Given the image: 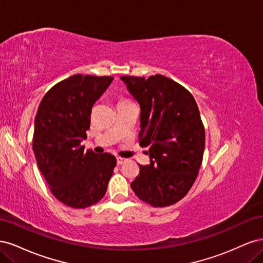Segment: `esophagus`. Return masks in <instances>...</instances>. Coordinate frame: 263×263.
Wrapping results in <instances>:
<instances>
[{"mask_svg":"<svg viewBox=\"0 0 263 263\" xmlns=\"http://www.w3.org/2000/svg\"><path fill=\"white\" fill-rule=\"evenodd\" d=\"M116 161H117V164H122V163H124L126 161V159L125 158H121V157H117L116 158Z\"/></svg>","mask_w":263,"mask_h":263,"instance_id":"esophagus-1","label":"esophagus"}]
</instances>
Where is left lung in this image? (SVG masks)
Segmentation results:
<instances>
[{
    "instance_id": "1",
    "label": "left lung",
    "mask_w": 263,
    "mask_h": 263,
    "mask_svg": "<svg viewBox=\"0 0 263 263\" xmlns=\"http://www.w3.org/2000/svg\"><path fill=\"white\" fill-rule=\"evenodd\" d=\"M121 79L140 105L139 142L150 147V164H139L130 186L155 208L176 204L192 187L203 160L205 129L196 102L161 74Z\"/></svg>"
}]
</instances>
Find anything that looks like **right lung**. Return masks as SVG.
<instances>
[{
	"label": "right lung",
	"instance_id": "add662e5",
	"mask_svg": "<svg viewBox=\"0 0 263 263\" xmlns=\"http://www.w3.org/2000/svg\"><path fill=\"white\" fill-rule=\"evenodd\" d=\"M112 77L74 74L45 94L35 117L33 150L51 193L67 206L85 209L105 195L116 165L110 154L84 150L92 106Z\"/></svg>",
	"mask_w": 263,
	"mask_h": 263
}]
</instances>
